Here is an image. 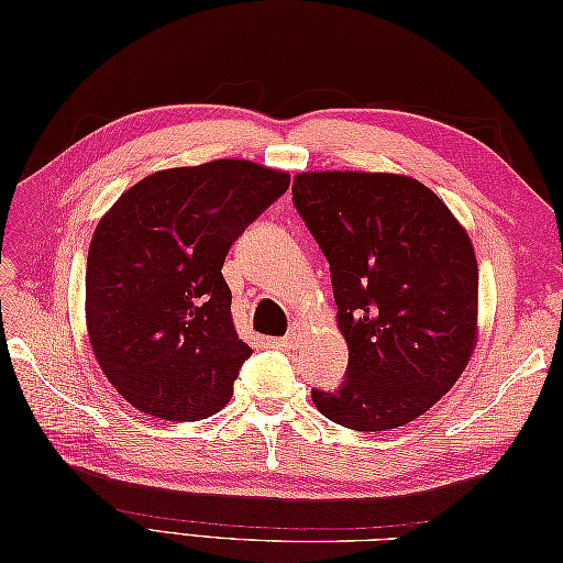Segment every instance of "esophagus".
<instances>
[{"label":"esophagus","instance_id":"esophagus-1","mask_svg":"<svg viewBox=\"0 0 563 563\" xmlns=\"http://www.w3.org/2000/svg\"><path fill=\"white\" fill-rule=\"evenodd\" d=\"M305 336H307V327L302 324V321H295V324L290 327V331L285 333V336L278 341L283 349H290V351H295L297 345H300L302 341H305Z\"/></svg>","mask_w":563,"mask_h":563}]
</instances>
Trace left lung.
Instances as JSON below:
<instances>
[{"mask_svg":"<svg viewBox=\"0 0 563 563\" xmlns=\"http://www.w3.org/2000/svg\"><path fill=\"white\" fill-rule=\"evenodd\" d=\"M292 200L331 266L349 375L312 391L329 421L391 430L452 389L479 339V266L470 234L404 174L302 172Z\"/></svg>","mask_w":563,"mask_h":563,"instance_id":"obj_1","label":"left lung"}]
</instances>
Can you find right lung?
<instances>
[{
  "instance_id": "add662e5",
  "label": "right lung",
  "mask_w": 563,
  "mask_h": 563,
  "mask_svg": "<svg viewBox=\"0 0 563 563\" xmlns=\"http://www.w3.org/2000/svg\"><path fill=\"white\" fill-rule=\"evenodd\" d=\"M290 174L249 159L162 169L130 186L93 230L87 333L106 379L137 411L198 421L230 401L251 355L222 263Z\"/></svg>"
}]
</instances>
